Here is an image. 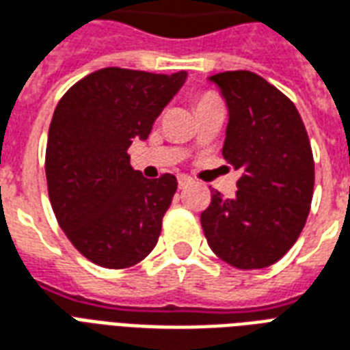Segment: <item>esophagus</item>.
I'll return each instance as SVG.
<instances>
[{
	"instance_id": "esophagus-1",
	"label": "esophagus",
	"mask_w": 350,
	"mask_h": 350,
	"mask_svg": "<svg viewBox=\"0 0 350 350\" xmlns=\"http://www.w3.org/2000/svg\"><path fill=\"white\" fill-rule=\"evenodd\" d=\"M193 183V180L189 178V176H178V187L180 189H185V187H189Z\"/></svg>"
}]
</instances>
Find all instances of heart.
Masks as SVG:
<instances>
[{"label": "heart", "mask_w": 350, "mask_h": 350, "mask_svg": "<svg viewBox=\"0 0 350 350\" xmlns=\"http://www.w3.org/2000/svg\"><path fill=\"white\" fill-rule=\"evenodd\" d=\"M211 100H217V97L215 95H204V97L200 98L198 104H205V103H211Z\"/></svg>", "instance_id": "obj_1"}]
</instances>
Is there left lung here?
I'll return each instance as SVG.
<instances>
[{"mask_svg": "<svg viewBox=\"0 0 350 350\" xmlns=\"http://www.w3.org/2000/svg\"><path fill=\"white\" fill-rule=\"evenodd\" d=\"M228 106L222 156L242 170L233 198L213 191L200 222L229 266L277 262L305 228L314 194V157L305 124L286 95L252 71L209 77Z\"/></svg>", "mask_w": 350, "mask_h": 350, "instance_id": "left-lung-1", "label": "left lung"}]
</instances>
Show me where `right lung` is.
I'll use <instances>...</instances> for the list:
<instances>
[{
    "label": "right lung",
    "instance_id": "right-lung-1",
    "mask_svg": "<svg viewBox=\"0 0 350 350\" xmlns=\"http://www.w3.org/2000/svg\"><path fill=\"white\" fill-rule=\"evenodd\" d=\"M185 80L187 71L98 69L69 88L53 113L45 148L51 205L71 244L98 266L130 268L157 244L178 181L133 170L128 146L148 137Z\"/></svg>",
    "mask_w": 350,
    "mask_h": 350
}]
</instances>
